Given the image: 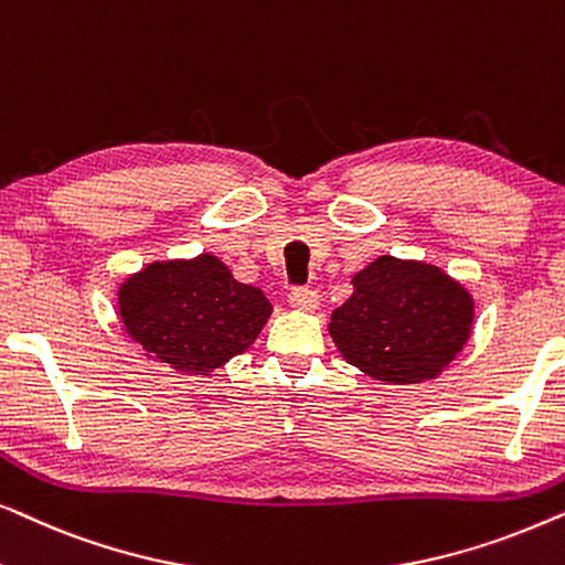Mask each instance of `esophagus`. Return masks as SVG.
<instances>
[{
    "label": "esophagus",
    "mask_w": 565,
    "mask_h": 565,
    "mask_svg": "<svg viewBox=\"0 0 565 565\" xmlns=\"http://www.w3.org/2000/svg\"><path fill=\"white\" fill-rule=\"evenodd\" d=\"M288 300L292 308H298V311H313V308L319 306V292L311 288H292Z\"/></svg>",
    "instance_id": "obj_1"
}]
</instances>
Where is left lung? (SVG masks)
I'll return each mask as SVG.
<instances>
[{
    "mask_svg": "<svg viewBox=\"0 0 565 565\" xmlns=\"http://www.w3.org/2000/svg\"><path fill=\"white\" fill-rule=\"evenodd\" d=\"M329 334L350 365L383 383H424L468 342L476 306L458 280L416 259L377 257L352 277Z\"/></svg>",
    "mask_w": 565,
    "mask_h": 565,
    "instance_id": "1",
    "label": "left lung"
}]
</instances>
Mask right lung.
I'll list each match as a JSON object with an SVG mask.
<instances>
[{
	"instance_id": "add662e5",
	"label": "right lung",
	"mask_w": 565,
	"mask_h": 565,
	"mask_svg": "<svg viewBox=\"0 0 565 565\" xmlns=\"http://www.w3.org/2000/svg\"><path fill=\"white\" fill-rule=\"evenodd\" d=\"M118 313L146 358L207 375L254 344L273 303L213 254L151 262L118 290Z\"/></svg>"
}]
</instances>
